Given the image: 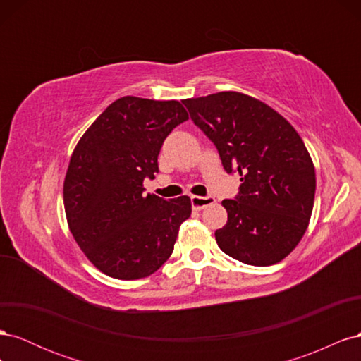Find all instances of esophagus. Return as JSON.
<instances>
[{
  "mask_svg": "<svg viewBox=\"0 0 361 361\" xmlns=\"http://www.w3.org/2000/svg\"><path fill=\"white\" fill-rule=\"evenodd\" d=\"M212 203H215V197H212V195H206V197H200V195H192V197H191V204H192L194 211H202L203 207L209 206Z\"/></svg>",
  "mask_w": 361,
  "mask_h": 361,
  "instance_id": "esophagus-1",
  "label": "esophagus"
}]
</instances>
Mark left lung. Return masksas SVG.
Here are the masks:
<instances>
[{"instance_id": "8db88e82", "label": "left lung", "mask_w": 361, "mask_h": 361, "mask_svg": "<svg viewBox=\"0 0 361 361\" xmlns=\"http://www.w3.org/2000/svg\"><path fill=\"white\" fill-rule=\"evenodd\" d=\"M191 120L215 145L227 173L241 178L223 200L216 244L243 264L269 267L298 245L313 209L316 174L297 130L267 104L238 92L185 99Z\"/></svg>"}]
</instances>
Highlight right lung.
Instances as JSON below:
<instances>
[{"instance_id":"right-lung-1","label":"right lung","mask_w":361,"mask_h":361,"mask_svg":"<svg viewBox=\"0 0 361 361\" xmlns=\"http://www.w3.org/2000/svg\"><path fill=\"white\" fill-rule=\"evenodd\" d=\"M188 120L178 101L125 96L97 117L76 145L64 179V209L76 244L104 274L143 279L173 253L191 215L187 195H145L171 130Z\"/></svg>"}]
</instances>
